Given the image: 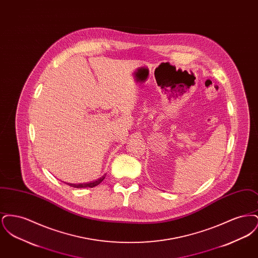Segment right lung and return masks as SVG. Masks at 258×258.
<instances>
[{"instance_id":"obj_1","label":"right lung","mask_w":258,"mask_h":258,"mask_svg":"<svg viewBox=\"0 0 258 258\" xmlns=\"http://www.w3.org/2000/svg\"><path fill=\"white\" fill-rule=\"evenodd\" d=\"M105 178V176H102L100 177L98 180L96 181H93V182H90V183H85V184H69L71 186H74V187H77V188H80V187H94L96 185H98V184H100L103 179Z\"/></svg>"}]
</instances>
